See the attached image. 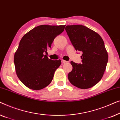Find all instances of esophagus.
<instances>
[{"label": "esophagus", "mask_w": 120, "mask_h": 120, "mask_svg": "<svg viewBox=\"0 0 120 120\" xmlns=\"http://www.w3.org/2000/svg\"><path fill=\"white\" fill-rule=\"evenodd\" d=\"M62 62L63 64H68V61H67L64 60H62Z\"/></svg>", "instance_id": "1"}]
</instances>
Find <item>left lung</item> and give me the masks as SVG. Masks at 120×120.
Returning <instances> with one entry per match:
<instances>
[{"mask_svg": "<svg viewBox=\"0 0 120 120\" xmlns=\"http://www.w3.org/2000/svg\"><path fill=\"white\" fill-rule=\"evenodd\" d=\"M65 30L75 50L82 52V64L71 61L73 68L68 80L79 89L90 88L101 80L107 67L108 54L103 40L96 32L82 25L67 26Z\"/></svg>", "mask_w": 120, "mask_h": 120, "instance_id": "8db88e82", "label": "left lung"}]
</instances>
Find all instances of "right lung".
<instances>
[{"mask_svg": "<svg viewBox=\"0 0 120 120\" xmlns=\"http://www.w3.org/2000/svg\"><path fill=\"white\" fill-rule=\"evenodd\" d=\"M65 27L62 25H41L30 30L22 38L15 52L14 63L17 75L27 87L41 90L53 80L61 61L50 60L45 54Z\"/></svg>", "mask_w": 120, "mask_h": 120, "instance_id": "obj_1", "label": "right lung"}]
</instances>
